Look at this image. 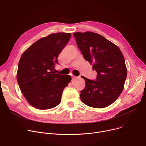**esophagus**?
<instances>
[{
    "mask_svg": "<svg viewBox=\"0 0 146 146\" xmlns=\"http://www.w3.org/2000/svg\"><path fill=\"white\" fill-rule=\"evenodd\" d=\"M72 77L73 79H74L77 78V77H76V76H72Z\"/></svg>",
    "mask_w": 146,
    "mask_h": 146,
    "instance_id": "obj_1",
    "label": "esophagus"
}]
</instances>
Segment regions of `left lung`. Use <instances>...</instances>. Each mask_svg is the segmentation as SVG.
<instances>
[{
	"label": "left lung",
	"instance_id": "8db88e82",
	"mask_svg": "<svg viewBox=\"0 0 146 146\" xmlns=\"http://www.w3.org/2000/svg\"><path fill=\"white\" fill-rule=\"evenodd\" d=\"M86 61L96 70V80L85 77V89L80 97L85 105L96 108L115 101L124 89L127 70L124 57L117 46L103 36L92 32L73 34Z\"/></svg>",
	"mask_w": 146,
	"mask_h": 146
}]
</instances>
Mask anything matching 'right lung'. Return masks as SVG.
I'll return each instance as SVG.
<instances>
[{
	"instance_id": "add662e5",
	"label": "right lung",
	"mask_w": 146,
	"mask_h": 146,
	"mask_svg": "<svg viewBox=\"0 0 146 146\" xmlns=\"http://www.w3.org/2000/svg\"><path fill=\"white\" fill-rule=\"evenodd\" d=\"M71 34H52L38 40L22 54L18 63L17 81L28 102L39 110L54 108L61 102L69 75L54 73L58 56L70 40Z\"/></svg>"
}]
</instances>
